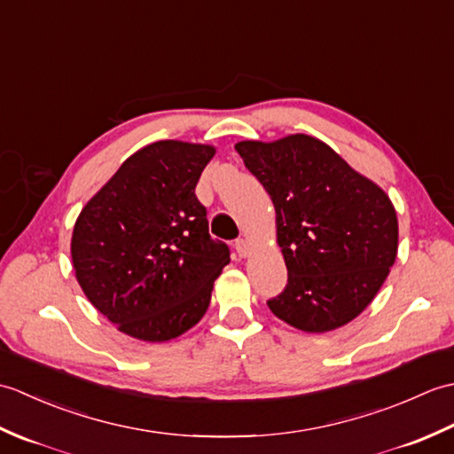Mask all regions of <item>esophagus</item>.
<instances>
[{
  "label": "esophagus",
  "instance_id": "esophagus-1",
  "mask_svg": "<svg viewBox=\"0 0 454 454\" xmlns=\"http://www.w3.org/2000/svg\"><path fill=\"white\" fill-rule=\"evenodd\" d=\"M234 247H236V252H238L239 257H247V255H249V249H252V247H249L247 239H244V238H242V239H236Z\"/></svg>",
  "mask_w": 454,
  "mask_h": 454
}]
</instances>
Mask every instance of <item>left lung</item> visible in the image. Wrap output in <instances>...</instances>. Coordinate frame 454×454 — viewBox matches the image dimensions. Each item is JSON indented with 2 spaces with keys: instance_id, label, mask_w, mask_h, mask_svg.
I'll list each match as a JSON object with an SVG mask.
<instances>
[{
  "instance_id": "left-lung-1",
  "label": "left lung",
  "mask_w": 454,
  "mask_h": 454,
  "mask_svg": "<svg viewBox=\"0 0 454 454\" xmlns=\"http://www.w3.org/2000/svg\"><path fill=\"white\" fill-rule=\"evenodd\" d=\"M236 150L273 200L288 271L269 310L306 333L355 320L396 262L398 218L390 197L308 134L244 140Z\"/></svg>"
}]
</instances>
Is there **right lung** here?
<instances>
[{"instance_id": "obj_1", "label": "right lung", "mask_w": 454, "mask_h": 454, "mask_svg": "<svg viewBox=\"0 0 454 454\" xmlns=\"http://www.w3.org/2000/svg\"><path fill=\"white\" fill-rule=\"evenodd\" d=\"M210 144L160 140L124 160L80 212L75 278L88 301L134 340H176L200 322L230 249L208 234L195 187Z\"/></svg>"}]
</instances>
